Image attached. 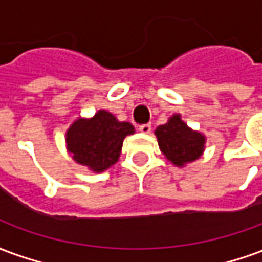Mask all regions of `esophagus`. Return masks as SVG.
<instances>
[{"label": "esophagus", "mask_w": 262, "mask_h": 262, "mask_svg": "<svg viewBox=\"0 0 262 262\" xmlns=\"http://www.w3.org/2000/svg\"><path fill=\"white\" fill-rule=\"evenodd\" d=\"M139 130L142 132V133H146V135H147V133H150V132H151V125H150V123L140 125L139 126Z\"/></svg>", "instance_id": "obj_1"}]
</instances>
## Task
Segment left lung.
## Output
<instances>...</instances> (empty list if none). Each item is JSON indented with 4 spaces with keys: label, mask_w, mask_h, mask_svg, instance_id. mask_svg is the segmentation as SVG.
Here are the masks:
<instances>
[{
    "label": "left lung",
    "mask_w": 262,
    "mask_h": 262,
    "mask_svg": "<svg viewBox=\"0 0 262 262\" xmlns=\"http://www.w3.org/2000/svg\"><path fill=\"white\" fill-rule=\"evenodd\" d=\"M160 150L177 167H184L202 156L206 139L202 133L192 130L181 119V115L171 116L165 125L156 129Z\"/></svg>",
    "instance_id": "obj_1"
}]
</instances>
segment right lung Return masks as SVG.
<instances>
[{
  "mask_svg": "<svg viewBox=\"0 0 262 262\" xmlns=\"http://www.w3.org/2000/svg\"><path fill=\"white\" fill-rule=\"evenodd\" d=\"M129 122H119L108 111H98L90 119L78 118L66 133L73 160L94 172H102L119 159L123 139L133 135Z\"/></svg>",
  "mask_w": 262,
  "mask_h": 262,
  "instance_id": "obj_1",
  "label": "right lung"
}]
</instances>
